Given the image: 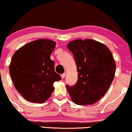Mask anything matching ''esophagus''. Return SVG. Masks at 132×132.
<instances>
[{
	"mask_svg": "<svg viewBox=\"0 0 132 132\" xmlns=\"http://www.w3.org/2000/svg\"><path fill=\"white\" fill-rule=\"evenodd\" d=\"M61 78H62L64 79V78H65V76H66V73H63V74H62V75H61Z\"/></svg>",
	"mask_w": 132,
	"mask_h": 132,
	"instance_id": "34e87169",
	"label": "esophagus"
}]
</instances>
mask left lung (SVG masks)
Segmentation results:
<instances>
[{"label": "left lung", "mask_w": 132, "mask_h": 132, "mask_svg": "<svg viewBox=\"0 0 132 132\" xmlns=\"http://www.w3.org/2000/svg\"><path fill=\"white\" fill-rule=\"evenodd\" d=\"M75 57L78 79L67 86L72 102L90 105L105 95L112 82L116 65L111 51L104 44L91 39L71 41L67 45Z\"/></svg>", "instance_id": "1"}]
</instances>
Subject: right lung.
Instances as JSON below:
<instances>
[{
    "label": "right lung",
    "instance_id": "1",
    "mask_svg": "<svg viewBox=\"0 0 132 132\" xmlns=\"http://www.w3.org/2000/svg\"><path fill=\"white\" fill-rule=\"evenodd\" d=\"M55 46L54 41L38 39L20 48L12 57L9 72L13 85L29 102H45L53 92V83L61 79L50 59Z\"/></svg>",
    "mask_w": 132,
    "mask_h": 132
}]
</instances>
